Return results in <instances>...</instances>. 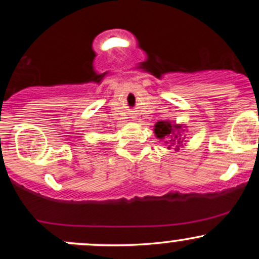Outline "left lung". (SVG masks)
<instances>
[{
  "mask_svg": "<svg viewBox=\"0 0 259 259\" xmlns=\"http://www.w3.org/2000/svg\"><path fill=\"white\" fill-rule=\"evenodd\" d=\"M183 125L176 124L171 121H158L154 125V133L155 137L159 139H165V144H169L168 149L174 146L176 150H179L180 146H183L185 137H183L184 130H183Z\"/></svg>",
  "mask_w": 259,
  "mask_h": 259,
  "instance_id": "1",
  "label": "left lung"
}]
</instances>
